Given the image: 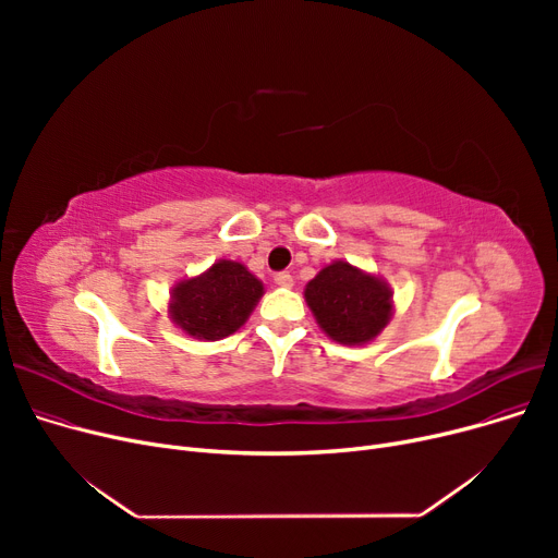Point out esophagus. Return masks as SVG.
<instances>
[{
    "label": "esophagus",
    "instance_id": "34e87169",
    "mask_svg": "<svg viewBox=\"0 0 558 558\" xmlns=\"http://www.w3.org/2000/svg\"><path fill=\"white\" fill-rule=\"evenodd\" d=\"M276 284L278 287H282V289H291V287H294V278H291L289 274H276Z\"/></svg>",
    "mask_w": 558,
    "mask_h": 558
}]
</instances>
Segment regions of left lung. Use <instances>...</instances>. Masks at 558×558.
I'll return each instance as SVG.
<instances>
[{"label":"left lung","instance_id":"obj_1","mask_svg":"<svg viewBox=\"0 0 558 558\" xmlns=\"http://www.w3.org/2000/svg\"><path fill=\"white\" fill-rule=\"evenodd\" d=\"M303 296L318 328L341 345L375 341L396 312L391 284L348 259L326 264L305 284Z\"/></svg>","mask_w":558,"mask_h":558}]
</instances>
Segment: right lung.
Wrapping results in <instances>:
<instances>
[{"mask_svg": "<svg viewBox=\"0 0 558 558\" xmlns=\"http://www.w3.org/2000/svg\"><path fill=\"white\" fill-rule=\"evenodd\" d=\"M264 296L262 280L238 259H217L169 289L167 316L187 337L219 341L238 332Z\"/></svg>", "mask_w": 558, "mask_h": 558, "instance_id": "1", "label": "right lung"}]
</instances>
